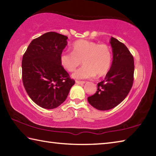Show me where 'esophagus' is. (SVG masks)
<instances>
[{"label":"esophagus","mask_w":156,"mask_h":156,"mask_svg":"<svg viewBox=\"0 0 156 156\" xmlns=\"http://www.w3.org/2000/svg\"><path fill=\"white\" fill-rule=\"evenodd\" d=\"M76 83L78 84H83L85 83V82L84 81H79V80H76Z\"/></svg>","instance_id":"obj_1"}]
</instances>
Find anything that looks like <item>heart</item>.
Masks as SVG:
<instances>
[{
  "label": "heart",
  "instance_id": "obj_1",
  "mask_svg": "<svg viewBox=\"0 0 156 156\" xmlns=\"http://www.w3.org/2000/svg\"><path fill=\"white\" fill-rule=\"evenodd\" d=\"M72 52H63L60 55L61 66L67 72H72L80 66H84L73 73L76 79L102 77L107 74L112 62V53L106 44L94 41L79 40L72 45Z\"/></svg>",
  "mask_w": 156,
  "mask_h": 156
}]
</instances>
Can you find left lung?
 Returning <instances> with one entry per match:
<instances>
[{
	"mask_svg": "<svg viewBox=\"0 0 156 156\" xmlns=\"http://www.w3.org/2000/svg\"><path fill=\"white\" fill-rule=\"evenodd\" d=\"M112 62L103 81L98 84L94 95L87 98L95 108L108 110L119 105L131 90L134 82V57L125 44L110 38Z\"/></svg>",
	"mask_w": 156,
	"mask_h": 156,
	"instance_id": "1",
	"label": "left lung"
}]
</instances>
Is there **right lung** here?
<instances>
[{"label": "right lung", "mask_w": 156, "mask_h": 156, "mask_svg": "<svg viewBox=\"0 0 156 156\" xmlns=\"http://www.w3.org/2000/svg\"><path fill=\"white\" fill-rule=\"evenodd\" d=\"M67 38L55 32L44 33L30 42L23 55L24 87L31 100L44 108L60 106L75 84L60 62Z\"/></svg>", "instance_id": "right-lung-1"}]
</instances>
